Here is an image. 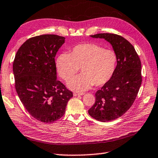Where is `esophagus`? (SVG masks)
<instances>
[{
	"label": "esophagus",
	"instance_id": "esophagus-1",
	"mask_svg": "<svg viewBox=\"0 0 158 158\" xmlns=\"http://www.w3.org/2000/svg\"><path fill=\"white\" fill-rule=\"evenodd\" d=\"M84 93H78V92H74L73 93V95L74 96H79V95H82Z\"/></svg>",
	"mask_w": 158,
	"mask_h": 158
}]
</instances>
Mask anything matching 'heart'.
Returning <instances> with one entry per match:
<instances>
[{"label": "heart", "instance_id": "heart-1", "mask_svg": "<svg viewBox=\"0 0 158 158\" xmlns=\"http://www.w3.org/2000/svg\"><path fill=\"white\" fill-rule=\"evenodd\" d=\"M117 63V56L114 50L95 43L76 45L69 54L62 53L56 61L60 76L68 81L79 68L82 73L70 80L68 86L73 90L84 91L94 85H105L113 76Z\"/></svg>", "mask_w": 158, "mask_h": 158}]
</instances>
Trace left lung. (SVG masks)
Listing matches in <instances>:
<instances>
[{
  "instance_id": "left-lung-1",
  "label": "left lung",
  "mask_w": 158,
  "mask_h": 158,
  "mask_svg": "<svg viewBox=\"0 0 158 158\" xmlns=\"http://www.w3.org/2000/svg\"><path fill=\"white\" fill-rule=\"evenodd\" d=\"M112 46L117 56L113 76L95 93V102L88 112L95 119L107 122L121 117L132 106L139 91L142 75L140 58L134 47L121 35L99 33Z\"/></svg>"
}]
</instances>
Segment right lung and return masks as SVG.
Instances as JSON below:
<instances>
[{
  "label": "right lung",
  "mask_w": 158,
  "mask_h": 158,
  "mask_svg": "<svg viewBox=\"0 0 158 158\" xmlns=\"http://www.w3.org/2000/svg\"><path fill=\"white\" fill-rule=\"evenodd\" d=\"M65 37L41 35L22 45L13 63L15 87L26 110L35 119L53 123L65 114L73 93L56 80L54 57Z\"/></svg>",
  "instance_id": "add662e5"
}]
</instances>
